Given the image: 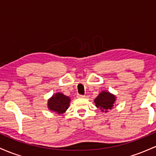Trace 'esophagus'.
<instances>
[{
    "label": "esophagus",
    "mask_w": 156,
    "mask_h": 156,
    "mask_svg": "<svg viewBox=\"0 0 156 156\" xmlns=\"http://www.w3.org/2000/svg\"><path fill=\"white\" fill-rule=\"evenodd\" d=\"M78 98H85V95H82V94H78Z\"/></svg>",
    "instance_id": "esophagus-1"
}]
</instances>
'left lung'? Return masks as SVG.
<instances>
[{
    "label": "left lung",
    "instance_id": "obj_1",
    "mask_svg": "<svg viewBox=\"0 0 156 156\" xmlns=\"http://www.w3.org/2000/svg\"><path fill=\"white\" fill-rule=\"evenodd\" d=\"M115 101L116 97L114 94L108 92L103 91L98 94L94 102L96 106L101 109L102 112H107L113 108Z\"/></svg>",
    "mask_w": 156,
    "mask_h": 156
}]
</instances>
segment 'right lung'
Returning a JSON list of instances; mask_svg holds the SVG:
<instances>
[{
	"label": "right lung",
	"mask_w": 156,
	"mask_h": 156,
	"mask_svg": "<svg viewBox=\"0 0 156 156\" xmlns=\"http://www.w3.org/2000/svg\"><path fill=\"white\" fill-rule=\"evenodd\" d=\"M70 103V98L61 92L55 93L48 101V108L52 112L64 114L67 111Z\"/></svg>",
	"instance_id": "obj_1"
}]
</instances>
